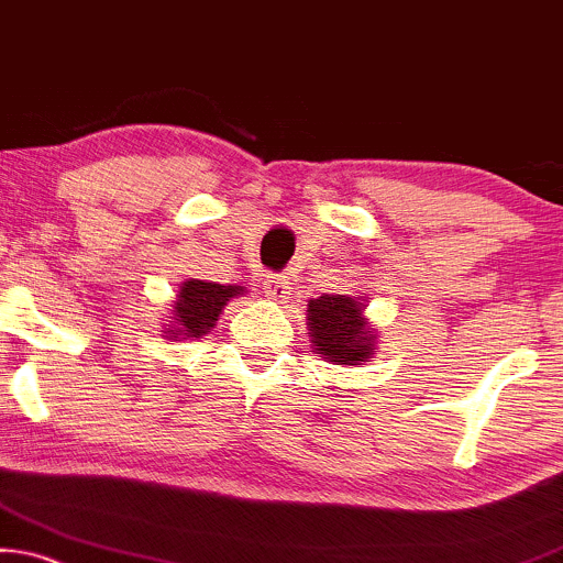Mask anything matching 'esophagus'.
Wrapping results in <instances>:
<instances>
[{"label":"esophagus","instance_id":"obj_1","mask_svg":"<svg viewBox=\"0 0 563 563\" xmlns=\"http://www.w3.org/2000/svg\"><path fill=\"white\" fill-rule=\"evenodd\" d=\"M288 286L290 283L283 275H267L265 283H262V288H265V296L269 298V301H286Z\"/></svg>","mask_w":563,"mask_h":563}]
</instances>
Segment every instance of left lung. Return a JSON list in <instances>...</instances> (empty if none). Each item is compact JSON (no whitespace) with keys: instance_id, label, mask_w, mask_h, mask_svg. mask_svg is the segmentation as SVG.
Instances as JSON below:
<instances>
[{"instance_id":"1","label":"left lung","mask_w":563,"mask_h":563,"mask_svg":"<svg viewBox=\"0 0 563 563\" xmlns=\"http://www.w3.org/2000/svg\"><path fill=\"white\" fill-rule=\"evenodd\" d=\"M355 296H319L306 303V327L314 353L334 366H361L376 353V327Z\"/></svg>"}]
</instances>
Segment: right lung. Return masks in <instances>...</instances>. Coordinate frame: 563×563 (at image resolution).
<instances>
[{"label":"right lung","instance_id":"right-lung-1","mask_svg":"<svg viewBox=\"0 0 563 563\" xmlns=\"http://www.w3.org/2000/svg\"><path fill=\"white\" fill-rule=\"evenodd\" d=\"M244 286H220V283L208 280H184L176 290L174 309L163 324V334L170 340H197L208 334L218 324L220 311L231 298L244 296Z\"/></svg>","mask_w":563,"mask_h":563}]
</instances>
